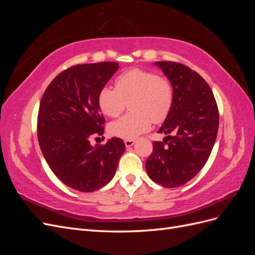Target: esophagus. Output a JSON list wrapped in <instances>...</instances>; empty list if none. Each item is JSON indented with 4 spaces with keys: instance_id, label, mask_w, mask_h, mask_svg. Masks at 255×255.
I'll return each instance as SVG.
<instances>
[{
    "instance_id": "1",
    "label": "esophagus",
    "mask_w": 255,
    "mask_h": 255,
    "mask_svg": "<svg viewBox=\"0 0 255 255\" xmlns=\"http://www.w3.org/2000/svg\"><path fill=\"white\" fill-rule=\"evenodd\" d=\"M125 143H126L127 148H128V146H132L135 143V140L134 139H127V140H125Z\"/></svg>"
}]
</instances>
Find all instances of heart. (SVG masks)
Listing matches in <instances>:
<instances>
[{
	"instance_id": "heart-1",
	"label": "heart",
	"mask_w": 255,
	"mask_h": 255,
	"mask_svg": "<svg viewBox=\"0 0 255 255\" xmlns=\"http://www.w3.org/2000/svg\"><path fill=\"white\" fill-rule=\"evenodd\" d=\"M115 88L103 87L98 95L102 113L116 118L126 110L132 112L109 126L111 135L133 139L151 127L161 123L171 112L174 89L171 81L155 72L134 68L121 73L115 81Z\"/></svg>"
}]
</instances>
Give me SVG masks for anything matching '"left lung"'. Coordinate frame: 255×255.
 <instances>
[{"instance_id":"obj_1","label":"left lung","mask_w":255,"mask_h":255,"mask_svg":"<svg viewBox=\"0 0 255 255\" xmlns=\"http://www.w3.org/2000/svg\"><path fill=\"white\" fill-rule=\"evenodd\" d=\"M171 81L174 101L145 161L151 180L164 187H179L201 170L211 155L219 127V112L213 91L201 75L174 61H156Z\"/></svg>"}]
</instances>
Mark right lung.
Wrapping results in <instances>:
<instances>
[{
	"mask_svg": "<svg viewBox=\"0 0 255 255\" xmlns=\"http://www.w3.org/2000/svg\"><path fill=\"white\" fill-rule=\"evenodd\" d=\"M119 64L102 61L75 65L60 72L45 89L37 118V136L51 170L67 186L90 192L115 175L126 144L114 137L92 146L104 134L105 118L98 95Z\"/></svg>",
	"mask_w": 255,
	"mask_h": 255,
	"instance_id": "1",
	"label": "right lung"
}]
</instances>
